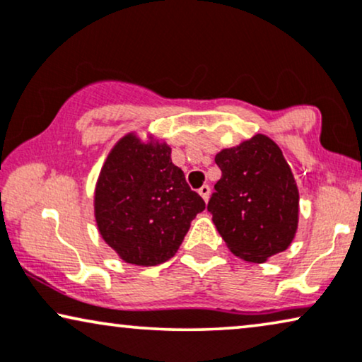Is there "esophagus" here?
Segmentation results:
<instances>
[{
	"label": "esophagus",
	"instance_id": "esophagus-1",
	"mask_svg": "<svg viewBox=\"0 0 362 362\" xmlns=\"http://www.w3.org/2000/svg\"><path fill=\"white\" fill-rule=\"evenodd\" d=\"M199 194L202 195V199H204L205 202H209L210 199V187L209 185H202L199 189Z\"/></svg>",
	"mask_w": 362,
	"mask_h": 362
}]
</instances>
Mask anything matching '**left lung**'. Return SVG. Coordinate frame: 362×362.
I'll return each instance as SVG.
<instances>
[{
    "label": "left lung",
    "instance_id": "1",
    "mask_svg": "<svg viewBox=\"0 0 362 362\" xmlns=\"http://www.w3.org/2000/svg\"><path fill=\"white\" fill-rule=\"evenodd\" d=\"M215 162L221 178L206 209L230 252L250 263L285 252L298 228L300 194L281 148L257 134Z\"/></svg>",
    "mask_w": 362,
    "mask_h": 362
}]
</instances>
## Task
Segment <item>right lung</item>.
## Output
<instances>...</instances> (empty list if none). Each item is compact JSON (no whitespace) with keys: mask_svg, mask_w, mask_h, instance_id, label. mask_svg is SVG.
<instances>
[{"mask_svg":"<svg viewBox=\"0 0 362 362\" xmlns=\"http://www.w3.org/2000/svg\"><path fill=\"white\" fill-rule=\"evenodd\" d=\"M170 147L120 139L105 158L95 185L94 211L100 237L124 262L156 267L177 253L205 202L173 165Z\"/></svg>","mask_w":362,"mask_h":362,"instance_id":"right-lung-1","label":"right lung"}]
</instances>
